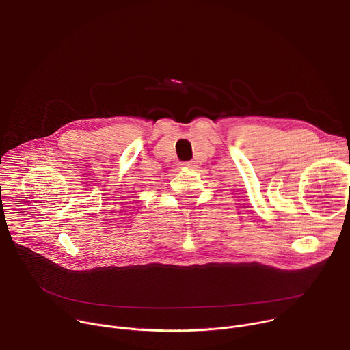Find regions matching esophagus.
Masks as SVG:
<instances>
[{
    "instance_id": "34e87169",
    "label": "esophagus",
    "mask_w": 350,
    "mask_h": 350,
    "mask_svg": "<svg viewBox=\"0 0 350 350\" xmlns=\"http://www.w3.org/2000/svg\"><path fill=\"white\" fill-rule=\"evenodd\" d=\"M180 166H181V167H185V169H191V167H193L195 165H193L192 162H184V163H180Z\"/></svg>"
}]
</instances>
